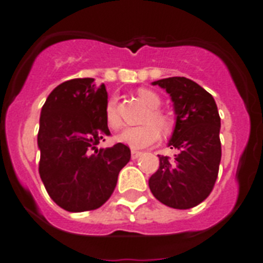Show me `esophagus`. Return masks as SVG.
Masks as SVG:
<instances>
[{"label": "esophagus", "mask_w": 263, "mask_h": 263, "mask_svg": "<svg viewBox=\"0 0 263 263\" xmlns=\"http://www.w3.org/2000/svg\"><path fill=\"white\" fill-rule=\"evenodd\" d=\"M141 155H143V152H140V151H132V152H131L132 160H136L138 157H140Z\"/></svg>", "instance_id": "34e87169"}]
</instances>
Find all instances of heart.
<instances>
[{"label": "heart", "mask_w": 263, "mask_h": 263, "mask_svg": "<svg viewBox=\"0 0 263 263\" xmlns=\"http://www.w3.org/2000/svg\"><path fill=\"white\" fill-rule=\"evenodd\" d=\"M138 97L147 104L148 108H151L145 118L147 124L124 129L119 135L118 139L119 141H122L123 144L128 145L132 149H144V148L156 144L159 141V128L164 134H170L175 128V119L170 114L159 109L160 104H161V98L155 91L149 90V88H139ZM104 119H106L107 125L114 131L123 127L122 118L119 115L116 98H109L107 100L106 107H104Z\"/></svg>", "instance_id": "b5f03b06"}]
</instances>
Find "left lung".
I'll use <instances>...</instances> for the list:
<instances>
[{"label": "left lung", "instance_id": "left-lung-1", "mask_svg": "<svg viewBox=\"0 0 263 263\" xmlns=\"http://www.w3.org/2000/svg\"><path fill=\"white\" fill-rule=\"evenodd\" d=\"M172 97L176 127L170 147L173 159L159 155V170L151 176L152 195L175 209H191L213 191L221 161V119L211 93L196 82L172 77L154 82Z\"/></svg>", "mask_w": 263, "mask_h": 263}]
</instances>
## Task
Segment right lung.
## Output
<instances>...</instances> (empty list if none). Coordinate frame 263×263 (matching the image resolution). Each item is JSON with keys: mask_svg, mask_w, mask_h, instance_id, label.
<instances>
[{"mask_svg": "<svg viewBox=\"0 0 263 263\" xmlns=\"http://www.w3.org/2000/svg\"><path fill=\"white\" fill-rule=\"evenodd\" d=\"M106 103L104 84L77 78L54 88L41 111L38 171L51 200L67 212L102 206L131 159V149L122 143L97 148L111 135L104 119Z\"/></svg>", "mask_w": 263, "mask_h": 263, "instance_id": "right-lung-1", "label": "right lung"}]
</instances>
